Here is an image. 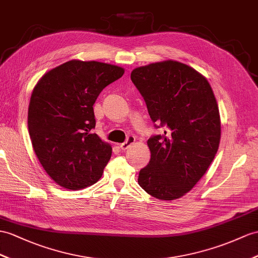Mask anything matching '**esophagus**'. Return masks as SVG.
<instances>
[{
    "mask_svg": "<svg viewBox=\"0 0 258 258\" xmlns=\"http://www.w3.org/2000/svg\"><path fill=\"white\" fill-rule=\"evenodd\" d=\"M135 141H136V138L134 136H129L127 138V140H125L123 143L119 144V148H120L122 151H125L131 146V144L135 143Z\"/></svg>",
    "mask_w": 258,
    "mask_h": 258,
    "instance_id": "1",
    "label": "esophagus"
}]
</instances>
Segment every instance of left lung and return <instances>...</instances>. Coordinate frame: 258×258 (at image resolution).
Instances as JSON below:
<instances>
[{
    "mask_svg": "<svg viewBox=\"0 0 258 258\" xmlns=\"http://www.w3.org/2000/svg\"><path fill=\"white\" fill-rule=\"evenodd\" d=\"M131 81L152 121L166 127L164 135L148 140L151 159L138 183L158 199L180 198L204 176L217 154L221 122L215 94L204 75L174 60L136 68Z\"/></svg>",
    "mask_w": 258,
    "mask_h": 258,
    "instance_id": "1",
    "label": "left lung"
}]
</instances>
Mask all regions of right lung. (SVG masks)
<instances>
[{
    "label": "right lung",
    "mask_w": 258,
    "mask_h": 258,
    "mask_svg": "<svg viewBox=\"0 0 258 258\" xmlns=\"http://www.w3.org/2000/svg\"><path fill=\"white\" fill-rule=\"evenodd\" d=\"M123 73L117 66L71 60L48 71L34 87L28 107L31 144L59 186L79 190L102 177L111 147L93 134V105Z\"/></svg>",
    "instance_id": "right-lung-1"
}]
</instances>
